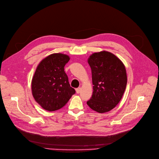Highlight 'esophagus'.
Returning <instances> with one entry per match:
<instances>
[{"instance_id":"esophagus-1","label":"esophagus","mask_w":159,"mask_h":159,"mask_svg":"<svg viewBox=\"0 0 159 159\" xmlns=\"http://www.w3.org/2000/svg\"><path fill=\"white\" fill-rule=\"evenodd\" d=\"M81 89L80 87H79V88L75 89V91H76V93H77V94H80V92H81Z\"/></svg>"}]
</instances>
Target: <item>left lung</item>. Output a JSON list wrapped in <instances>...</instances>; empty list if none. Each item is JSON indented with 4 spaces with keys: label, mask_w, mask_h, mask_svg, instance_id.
Instances as JSON below:
<instances>
[{
    "label": "left lung",
    "mask_w": 159,
    "mask_h": 159,
    "mask_svg": "<svg viewBox=\"0 0 159 159\" xmlns=\"http://www.w3.org/2000/svg\"><path fill=\"white\" fill-rule=\"evenodd\" d=\"M88 63L92 72L93 93L87 105L103 113L112 110L122 99L127 85L125 67L115 55L107 51L90 55Z\"/></svg>",
    "instance_id": "left-lung-1"
}]
</instances>
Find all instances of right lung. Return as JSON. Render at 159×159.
Segmentation results:
<instances>
[{"instance_id": "1", "label": "right lung", "mask_w": 159, "mask_h": 159, "mask_svg": "<svg viewBox=\"0 0 159 159\" xmlns=\"http://www.w3.org/2000/svg\"><path fill=\"white\" fill-rule=\"evenodd\" d=\"M70 57L61 53L43 59L37 66L32 80L34 98L45 110L62 108L75 91L70 87L64 67Z\"/></svg>"}]
</instances>
